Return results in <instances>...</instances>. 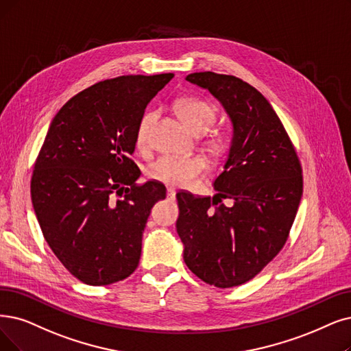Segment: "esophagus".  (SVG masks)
I'll return each mask as SVG.
<instances>
[{"instance_id": "esophagus-1", "label": "esophagus", "mask_w": 351, "mask_h": 351, "mask_svg": "<svg viewBox=\"0 0 351 351\" xmlns=\"http://www.w3.org/2000/svg\"><path fill=\"white\" fill-rule=\"evenodd\" d=\"M167 197L168 199H174L176 197V190L171 189V187H168L167 189Z\"/></svg>"}]
</instances>
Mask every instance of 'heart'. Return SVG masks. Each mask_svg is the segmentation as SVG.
<instances>
[{"label": "heart", "instance_id": "obj_1", "mask_svg": "<svg viewBox=\"0 0 351 351\" xmlns=\"http://www.w3.org/2000/svg\"><path fill=\"white\" fill-rule=\"evenodd\" d=\"M176 112L186 127L197 132H206L216 121V112L213 106L195 97H183L176 102ZM156 118L152 110L145 112L139 119L135 131L136 147H144L148 139V132ZM207 160L199 154L189 157H160L151 162L147 168V176L151 180L160 181L170 187H186L191 181L206 171Z\"/></svg>", "mask_w": 351, "mask_h": 351}]
</instances>
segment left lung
I'll use <instances>...</instances> for the list:
<instances>
[{
  "label": "left lung",
  "instance_id": "1",
  "mask_svg": "<svg viewBox=\"0 0 351 351\" xmlns=\"http://www.w3.org/2000/svg\"><path fill=\"white\" fill-rule=\"evenodd\" d=\"M232 121L233 135L212 199L177 193L184 262L206 284L232 288L258 275L281 250L302 197L298 156L266 97L239 77L191 73ZM221 198H232L228 208Z\"/></svg>",
  "mask_w": 351,
  "mask_h": 351
}]
</instances>
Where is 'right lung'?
Masks as SVG:
<instances>
[{"mask_svg":"<svg viewBox=\"0 0 351 351\" xmlns=\"http://www.w3.org/2000/svg\"><path fill=\"white\" fill-rule=\"evenodd\" d=\"M173 73L108 79L82 90L53 118L32 177V202L53 254L93 287L128 278L138 266L156 181L138 186L136 125ZM122 199L114 201L111 194Z\"/></svg>","mask_w":351,"mask_h":351,"instance_id":"1","label":"right lung"}]
</instances>
